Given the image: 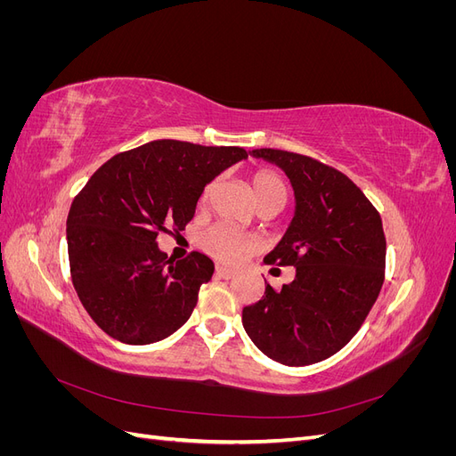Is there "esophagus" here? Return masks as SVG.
Instances as JSON below:
<instances>
[{
    "label": "esophagus",
    "mask_w": 456,
    "mask_h": 456,
    "mask_svg": "<svg viewBox=\"0 0 456 456\" xmlns=\"http://www.w3.org/2000/svg\"><path fill=\"white\" fill-rule=\"evenodd\" d=\"M216 273L220 275V278H224V280H232V278H236V270H232V268H226V266H223V265H218L216 266Z\"/></svg>",
    "instance_id": "34e87169"
}]
</instances>
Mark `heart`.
<instances>
[{
	"mask_svg": "<svg viewBox=\"0 0 456 456\" xmlns=\"http://www.w3.org/2000/svg\"><path fill=\"white\" fill-rule=\"evenodd\" d=\"M211 188L213 186L205 188L203 196H201L203 201H207V198H209ZM251 190H253V196H255L258 207L270 205V203H278L283 207V203L287 200V186L283 183V178L273 171L255 173L251 178ZM200 245L216 260L236 262L245 253L253 251L255 240H253V236H249V233L241 232L236 226H232L228 223H218L211 228H207L201 233Z\"/></svg>",
	"mask_w": 456,
	"mask_h": 456,
	"instance_id": "1",
	"label": "heart"
}]
</instances>
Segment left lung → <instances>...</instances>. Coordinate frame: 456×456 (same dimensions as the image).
<instances>
[{
    "instance_id": "1",
    "label": "left lung",
    "mask_w": 456,
    "mask_h": 456,
    "mask_svg": "<svg viewBox=\"0 0 456 456\" xmlns=\"http://www.w3.org/2000/svg\"><path fill=\"white\" fill-rule=\"evenodd\" d=\"M295 190V216L266 265L295 266V280L243 308V327L270 360L300 367L346 346L384 283L386 238L379 211L350 178L314 158L260 148Z\"/></svg>"
}]
</instances>
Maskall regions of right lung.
Listing matches in <instances>:
<instances>
[{"instance_id":"add662e5","label":"right lung","mask_w":456,"mask_h":456,"mask_svg":"<svg viewBox=\"0 0 456 456\" xmlns=\"http://www.w3.org/2000/svg\"><path fill=\"white\" fill-rule=\"evenodd\" d=\"M247 158L240 146L151 141L108 159L66 220L70 273L81 305L106 335L151 344L181 329L211 280L213 260L167 258L161 232L184 230L203 188Z\"/></svg>"}]
</instances>
